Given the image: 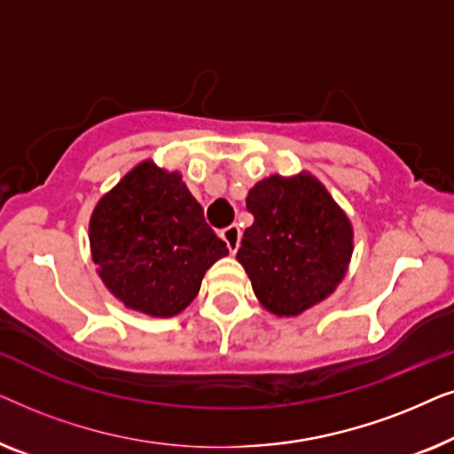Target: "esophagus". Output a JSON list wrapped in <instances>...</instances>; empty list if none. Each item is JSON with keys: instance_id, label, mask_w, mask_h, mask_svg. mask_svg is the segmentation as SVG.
Instances as JSON below:
<instances>
[{"instance_id": "esophagus-1", "label": "esophagus", "mask_w": 454, "mask_h": 454, "mask_svg": "<svg viewBox=\"0 0 454 454\" xmlns=\"http://www.w3.org/2000/svg\"><path fill=\"white\" fill-rule=\"evenodd\" d=\"M221 239L225 241V244H227L229 252L235 254V252H238V247H239V239H241V231H239V227H238V225H229L227 229H223V231H221Z\"/></svg>"}]
</instances>
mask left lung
<instances>
[{
  "label": "left lung",
  "instance_id": "left-lung-1",
  "mask_svg": "<svg viewBox=\"0 0 454 454\" xmlns=\"http://www.w3.org/2000/svg\"><path fill=\"white\" fill-rule=\"evenodd\" d=\"M254 223L238 262L264 309L300 316L334 294L353 256V225L312 173L269 176L247 192Z\"/></svg>",
  "mask_w": 454,
  "mask_h": 454
}]
</instances>
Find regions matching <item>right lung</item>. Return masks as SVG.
<instances>
[{"mask_svg":"<svg viewBox=\"0 0 454 454\" xmlns=\"http://www.w3.org/2000/svg\"><path fill=\"white\" fill-rule=\"evenodd\" d=\"M90 256L109 294L128 309L171 318L200 291L229 250L207 225L182 173L146 159L98 198L89 221Z\"/></svg>","mask_w":454,"mask_h":454,"instance_id":"obj_1","label":"right lung"}]
</instances>
